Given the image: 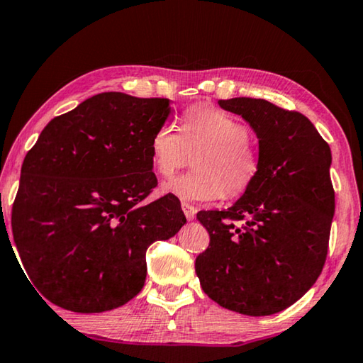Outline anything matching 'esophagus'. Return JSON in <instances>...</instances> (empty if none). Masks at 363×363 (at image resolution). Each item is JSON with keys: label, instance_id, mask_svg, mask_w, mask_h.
<instances>
[{"label": "esophagus", "instance_id": "34e87169", "mask_svg": "<svg viewBox=\"0 0 363 363\" xmlns=\"http://www.w3.org/2000/svg\"><path fill=\"white\" fill-rule=\"evenodd\" d=\"M182 211H184V215H186L187 220L192 221L195 218V213H197V208H195V206L191 203H182Z\"/></svg>", "mask_w": 363, "mask_h": 363}]
</instances>
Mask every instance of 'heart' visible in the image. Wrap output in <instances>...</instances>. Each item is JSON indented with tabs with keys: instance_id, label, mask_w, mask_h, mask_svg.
Here are the masks:
<instances>
[{
	"instance_id": "1",
	"label": "heart",
	"mask_w": 363,
	"mask_h": 363,
	"mask_svg": "<svg viewBox=\"0 0 363 363\" xmlns=\"http://www.w3.org/2000/svg\"><path fill=\"white\" fill-rule=\"evenodd\" d=\"M249 137L242 121L208 105L189 108L182 114L181 130L172 124L160 125L150 140L152 163L160 176L171 177L195 155V171L166 182L163 192L184 202L242 195L258 172Z\"/></svg>"
}]
</instances>
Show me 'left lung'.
I'll return each mask as SVG.
<instances>
[{
  "mask_svg": "<svg viewBox=\"0 0 363 363\" xmlns=\"http://www.w3.org/2000/svg\"><path fill=\"white\" fill-rule=\"evenodd\" d=\"M218 105L254 129L258 172L231 208L197 213L210 245L195 273L221 307L273 315L297 302L323 269L335 215L331 150L301 113L245 96Z\"/></svg>",
  "mask_w": 363,
  "mask_h": 363,
  "instance_id": "1",
  "label": "left lung"
}]
</instances>
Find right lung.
<instances>
[{"instance_id":"1","label":"right lung","mask_w":363,"mask_h":363,"mask_svg":"<svg viewBox=\"0 0 363 363\" xmlns=\"http://www.w3.org/2000/svg\"><path fill=\"white\" fill-rule=\"evenodd\" d=\"M168 99L105 91L51 119L21 169L11 226L28 278L77 313L118 308L142 291L147 249L186 224L157 187L150 140Z\"/></svg>"}]
</instances>
